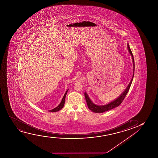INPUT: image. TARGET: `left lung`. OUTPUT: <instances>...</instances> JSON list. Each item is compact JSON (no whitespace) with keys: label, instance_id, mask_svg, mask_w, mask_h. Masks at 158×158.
I'll list each match as a JSON object with an SVG mask.
<instances>
[{"label":"left lung","instance_id":"obj_1","mask_svg":"<svg viewBox=\"0 0 158 158\" xmlns=\"http://www.w3.org/2000/svg\"><path fill=\"white\" fill-rule=\"evenodd\" d=\"M127 48L128 51L130 52V54L132 56V60H133V76H132V79L131 80V82H130V84L128 85L127 87L126 88V89L124 91L123 93H122L121 95L119 96V97L117 98L116 99H115L114 100H113V102H110V103H108V104L105 105L99 106V105H97L94 104L93 102H92L91 99H89V95H87L86 92H85V99H86L87 105L89 109L90 110H92L93 112L103 113L104 112L110 110L112 109L117 107L119 106L122 103V102H123V100H124L126 96L127 95L129 89H130L131 85L132 84L134 73V57H133V55L132 54V51H131V50L130 49V46H129L128 44H127Z\"/></svg>","mask_w":158,"mask_h":158}]
</instances>
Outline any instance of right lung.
<instances>
[{
	"label": "right lung",
	"mask_w": 158,
	"mask_h": 158,
	"mask_svg": "<svg viewBox=\"0 0 158 158\" xmlns=\"http://www.w3.org/2000/svg\"><path fill=\"white\" fill-rule=\"evenodd\" d=\"M68 90L69 89H67L66 92H65V94L64 95L63 99H62V100H61V102L60 103L59 105L58 106H57L56 108H54V109L50 110V112H57V111L60 110L61 108H63V107L64 106V104H65V98H66V94H67V92H68Z\"/></svg>",
	"instance_id": "right-lung-1"
}]
</instances>
